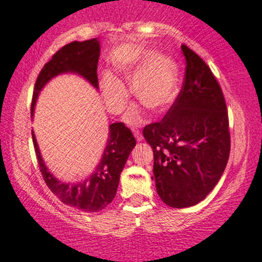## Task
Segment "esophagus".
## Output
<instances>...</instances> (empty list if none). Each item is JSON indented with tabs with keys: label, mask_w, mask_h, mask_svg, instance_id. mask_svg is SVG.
I'll return each instance as SVG.
<instances>
[{
	"label": "esophagus",
	"mask_w": 262,
	"mask_h": 262,
	"mask_svg": "<svg viewBox=\"0 0 262 262\" xmlns=\"http://www.w3.org/2000/svg\"><path fill=\"white\" fill-rule=\"evenodd\" d=\"M135 137H136V140L138 141V142H141L142 140H143V136H142V134L140 131H135Z\"/></svg>",
	"instance_id": "obj_1"
}]
</instances>
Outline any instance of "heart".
I'll return each mask as SVG.
<instances>
[{
	"mask_svg": "<svg viewBox=\"0 0 262 262\" xmlns=\"http://www.w3.org/2000/svg\"><path fill=\"white\" fill-rule=\"evenodd\" d=\"M116 69L126 80H132L131 91L146 108L160 112L175 99L179 89V64L167 54L157 51H143L137 57L119 63ZM99 87L106 108L112 113H121L127 104L128 91L120 79L112 73H103ZM128 124L141 120V111L134 105L125 115Z\"/></svg>",
	"mask_w": 262,
	"mask_h": 262,
	"instance_id": "b5f03b06",
	"label": "heart"
}]
</instances>
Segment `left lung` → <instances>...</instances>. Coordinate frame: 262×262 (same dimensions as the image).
<instances>
[{"label": "left lung", "instance_id": "left-lung-1", "mask_svg": "<svg viewBox=\"0 0 262 262\" xmlns=\"http://www.w3.org/2000/svg\"><path fill=\"white\" fill-rule=\"evenodd\" d=\"M185 83L163 120L147 125L158 195L171 208L196 205L214 189L230 157L228 115L210 68L186 45Z\"/></svg>", "mask_w": 262, "mask_h": 262}]
</instances>
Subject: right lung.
<instances>
[{"mask_svg": "<svg viewBox=\"0 0 262 262\" xmlns=\"http://www.w3.org/2000/svg\"><path fill=\"white\" fill-rule=\"evenodd\" d=\"M99 53H101V43L97 38L82 42L74 41L60 48L52 57V59L45 64L41 73L38 74L34 95H32L31 118L34 116L40 92L53 77L58 75L76 74L91 83L96 90H98L97 66H98ZM31 134L42 177L48 188L60 199V202L87 212H97L111 204L116 194L120 173L124 169L126 160L136 146L134 135L122 122L109 125L108 140L101 160L96 165L93 172L90 173L85 180H80L77 182L58 180L48 170L42 159L34 131H31Z\"/></svg>", "mask_w": 262, "mask_h": 262, "instance_id": "obj_1", "label": "right lung"}]
</instances>
